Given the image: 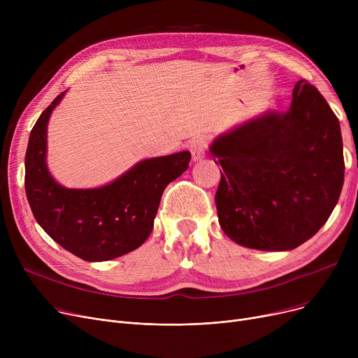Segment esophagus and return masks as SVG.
<instances>
[{"instance_id":"34e87169","label":"esophagus","mask_w":358,"mask_h":358,"mask_svg":"<svg viewBox=\"0 0 358 358\" xmlns=\"http://www.w3.org/2000/svg\"><path fill=\"white\" fill-rule=\"evenodd\" d=\"M206 148H208V142H206L204 138H197L190 143V152H192V158L194 162L204 158Z\"/></svg>"}]
</instances>
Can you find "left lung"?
Segmentation results:
<instances>
[{"mask_svg":"<svg viewBox=\"0 0 358 358\" xmlns=\"http://www.w3.org/2000/svg\"><path fill=\"white\" fill-rule=\"evenodd\" d=\"M209 150L223 169L215 196L220 228L242 247L294 250L324 227L340 199V122L305 80L287 111L261 113L215 138Z\"/></svg>","mask_w":358,"mask_h":358,"instance_id":"obj_1","label":"left lung"}]
</instances>
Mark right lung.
<instances>
[{"mask_svg": "<svg viewBox=\"0 0 358 358\" xmlns=\"http://www.w3.org/2000/svg\"><path fill=\"white\" fill-rule=\"evenodd\" d=\"M61 92L33 126L26 152L24 187L33 216L62 248L90 262L108 261L139 248L154 229L165 187L192 159L189 150L142 159L96 189H68L49 173L48 123L65 97Z\"/></svg>", "mask_w": 358, "mask_h": 358, "instance_id": "1", "label": "right lung"}]
</instances>
